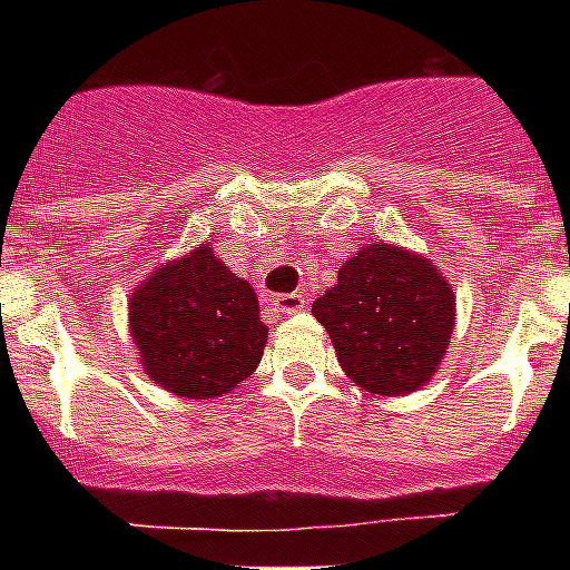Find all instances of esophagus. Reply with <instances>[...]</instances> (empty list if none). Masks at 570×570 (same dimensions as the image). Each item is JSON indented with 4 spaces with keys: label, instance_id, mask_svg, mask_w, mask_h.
Masks as SVG:
<instances>
[{
    "label": "esophagus",
    "instance_id": "obj_1",
    "mask_svg": "<svg viewBox=\"0 0 570 570\" xmlns=\"http://www.w3.org/2000/svg\"><path fill=\"white\" fill-rule=\"evenodd\" d=\"M308 302H305V296L302 294H282L274 299V311H279V314H299L302 308H305Z\"/></svg>",
    "mask_w": 570,
    "mask_h": 570
}]
</instances>
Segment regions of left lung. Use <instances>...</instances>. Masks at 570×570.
Here are the masks:
<instances>
[{"instance_id":"8db88e82","label":"left lung","mask_w":570,"mask_h":570,"mask_svg":"<svg viewBox=\"0 0 570 570\" xmlns=\"http://www.w3.org/2000/svg\"><path fill=\"white\" fill-rule=\"evenodd\" d=\"M347 380L405 396L434 380L456 325V296L434 262L391 242L362 245L311 305Z\"/></svg>"}]
</instances>
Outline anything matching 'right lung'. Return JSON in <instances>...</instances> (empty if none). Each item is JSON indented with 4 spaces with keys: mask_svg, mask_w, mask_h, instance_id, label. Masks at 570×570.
Listing matches in <instances>:
<instances>
[{
    "mask_svg": "<svg viewBox=\"0 0 570 570\" xmlns=\"http://www.w3.org/2000/svg\"><path fill=\"white\" fill-rule=\"evenodd\" d=\"M128 331L145 374L185 400L230 394L268 345L254 285L230 274L208 242L159 262L136 285Z\"/></svg>",
    "mask_w": 570,
    "mask_h": 570,
    "instance_id": "add662e5",
    "label": "right lung"
}]
</instances>
